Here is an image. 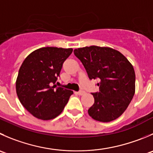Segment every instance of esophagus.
<instances>
[{
  "label": "esophagus",
  "mask_w": 153,
  "mask_h": 153,
  "mask_svg": "<svg viewBox=\"0 0 153 153\" xmlns=\"http://www.w3.org/2000/svg\"><path fill=\"white\" fill-rule=\"evenodd\" d=\"M77 93H78V94L79 95V96H82V95H84V93H85V92L83 91V90H80V91H78Z\"/></svg>",
  "instance_id": "obj_1"
}]
</instances>
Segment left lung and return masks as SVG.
Returning <instances> with one entry per match:
<instances>
[{
  "mask_svg": "<svg viewBox=\"0 0 153 153\" xmlns=\"http://www.w3.org/2000/svg\"><path fill=\"white\" fill-rule=\"evenodd\" d=\"M89 78L99 79V91L92 93L94 104L88 114L93 119L111 122L128 108L135 92V73L126 57L108 47H84L74 50Z\"/></svg>",
  "mask_w": 153,
  "mask_h": 153,
  "instance_id": "1",
  "label": "left lung"
}]
</instances>
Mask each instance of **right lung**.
<instances>
[{
  "label": "right lung",
  "instance_id": "obj_1",
  "mask_svg": "<svg viewBox=\"0 0 153 153\" xmlns=\"http://www.w3.org/2000/svg\"><path fill=\"white\" fill-rule=\"evenodd\" d=\"M72 48L44 47L25 58L19 71L16 87L19 101L38 119L48 120L57 117L73 92L56 86L63 63Z\"/></svg>",
  "mask_w": 153,
  "mask_h": 153
}]
</instances>
